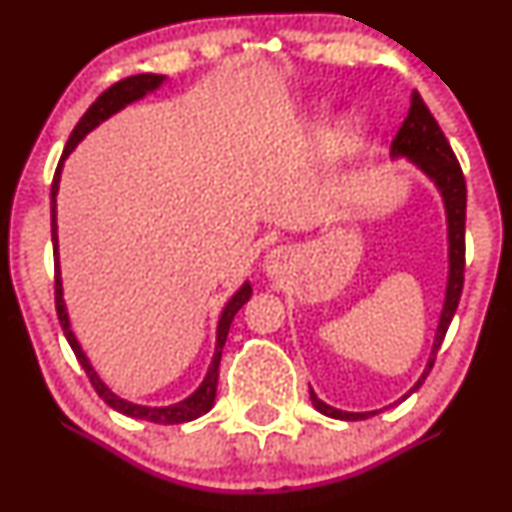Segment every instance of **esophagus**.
Returning a JSON list of instances; mask_svg holds the SVG:
<instances>
[{
	"mask_svg": "<svg viewBox=\"0 0 512 512\" xmlns=\"http://www.w3.org/2000/svg\"><path fill=\"white\" fill-rule=\"evenodd\" d=\"M286 250L284 248H274V250H269L267 252V257H264V267H267V272L269 274H276L279 272L281 267H284V262H286Z\"/></svg>",
	"mask_w": 512,
	"mask_h": 512,
	"instance_id": "34e87169",
	"label": "esophagus"
}]
</instances>
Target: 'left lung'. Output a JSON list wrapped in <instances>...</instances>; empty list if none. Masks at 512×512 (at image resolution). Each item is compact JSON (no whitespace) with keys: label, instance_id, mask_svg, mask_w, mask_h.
Wrapping results in <instances>:
<instances>
[{"label":"left lung","instance_id":"left-lung-1","mask_svg":"<svg viewBox=\"0 0 512 512\" xmlns=\"http://www.w3.org/2000/svg\"><path fill=\"white\" fill-rule=\"evenodd\" d=\"M392 158H409L416 168L424 170L428 178L433 180V185L438 187L440 197L445 204V219H448V286H445V301L443 310H440L436 339H433L431 358H428L424 373L416 380V385L404 395L407 399L411 392L419 390L424 385L426 375L431 373L433 361L443 344L445 332H448L452 315H455L457 303L462 296V284H464V211H467V185H464V175L460 163H457L455 154H452L448 139H445L443 129L438 127L436 117L431 115V110L426 108L424 98L419 96V91L411 93V105L409 113L404 117L402 127H399L397 137L392 139L390 146ZM310 402L320 414L332 416V419L342 421H361L368 416L378 414V411H342L334 409L330 404L322 402L320 397L310 390Z\"/></svg>","mask_w":512,"mask_h":512}]
</instances>
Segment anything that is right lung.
Instances as JSON below:
<instances>
[{
    "mask_svg": "<svg viewBox=\"0 0 512 512\" xmlns=\"http://www.w3.org/2000/svg\"><path fill=\"white\" fill-rule=\"evenodd\" d=\"M163 81H166V76H163V74H137V76H127V79L117 81V84H113L108 88V91H103L101 96L96 98V103H93L91 108L86 110L84 117L76 122L74 132L69 134V142H67V146H64L62 158H60V163H57L55 178H52V187H50V226H52V248H55V308H57V317H60L64 337H67L69 346H72L76 358H79L81 368L86 370V375H88V380H91L93 390L98 392V397H103V402L108 404V407H113L115 411H120V414H125V416H132V419L154 421V424H185V421L199 419V416L207 414V411L214 407L216 383H219L221 349H223V344H226V337H228V330H231L233 317H236L238 310L250 301L252 286L248 284V281H245V284L240 286L236 293H233L231 301L226 303V308L221 310L219 325H216L214 358H211L209 370H207V375H204L202 385H199L190 397L182 399V402L168 404V407H144V404H134V402H127V399L117 397L115 392L110 390V387L105 385L101 378H98V373L93 370L91 363H88V358L84 354V349H81V344L76 342L72 327H69L67 305H64V298H62L60 252H57V250H60V245H57V190H60V175H62V168H64V161H67V156L72 154V151L76 149V144H79L81 139H84L86 134L91 132V129H96L98 125H101V122L108 120L110 115L120 113V110L127 108L129 103L144 98L146 93L156 91V88L161 86Z\"/></svg>",
    "mask_w": 512,
    "mask_h": 512,
    "instance_id": "obj_1",
    "label": "right lung"
}]
</instances>
